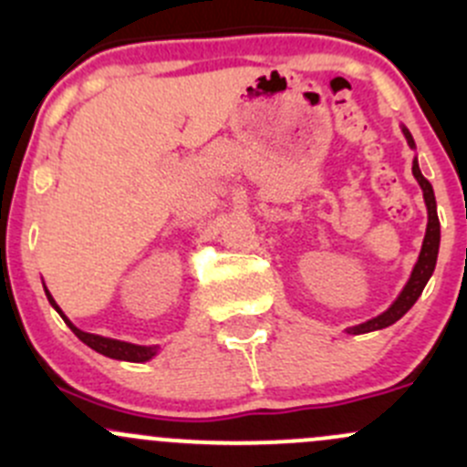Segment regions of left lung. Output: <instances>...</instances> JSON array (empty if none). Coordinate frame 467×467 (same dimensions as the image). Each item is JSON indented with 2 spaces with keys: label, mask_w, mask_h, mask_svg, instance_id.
<instances>
[{
  "label": "left lung",
  "mask_w": 467,
  "mask_h": 467,
  "mask_svg": "<svg viewBox=\"0 0 467 467\" xmlns=\"http://www.w3.org/2000/svg\"><path fill=\"white\" fill-rule=\"evenodd\" d=\"M402 133H404V138H407V144L411 146V149H416V142H413V138H411V133H409L407 126H402ZM411 171H413V178L418 181V185H420L422 196H425V205H427V230H425V239H422L420 255H418V262H416V266H413L411 277H409V282L404 285V289L400 291V296L395 298V303L390 305L386 312H381L379 317L370 318V321H366V323L355 325V327H348L346 329L348 334L375 332V329H384V327H389V325H393L395 321H400V318H402L404 314H407L409 309L416 305V300L420 298L422 289H425V285L430 282L431 273H434V268H436L438 246H441V221H438V212H436L434 187H431V182L422 176L416 158H413Z\"/></svg>",
  "instance_id": "8db88e82"
}]
</instances>
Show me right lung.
<instances>
[{
    "instance_id": "1",
    "label": "right lung",
    "mask_w": 467,
    "mask_h": 467,
    "mask_svg": "<svg viewBox=\"0 0 467 467\" xmlns=\"http://www.w3.org/2000/svg\"><path fill=\"white\" fill-rule=\"evenodd\" d=\"M45 294H47V300L51 303V307H54L56 312L60 314V318L67 323V327L72 329V332L77 334V337L81 338L86 346L92 348V350H97L99 355H106V357H110V359L135 361V364H142V361L153 359V357L158 355V350H160L158 346H135V343H129V341H117V338H108V337H99V334L83 332V329H78L77 325H74L67 317H65L63 309H60L58 305H56V300L51 298V294H49V289H47V286H45Z\"/></svg>"
}]
</instances>
